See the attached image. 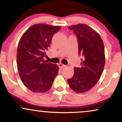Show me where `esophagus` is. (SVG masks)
Instances as JSON below:
<instances>
[{"label": "esophagus", "instance_id": "34e87169", "mask_svg": "<svg viewBox=\"0 0 122 122\" xmlns=\"http://www.w3.org/2000/svg\"><path fill=\"white\" fill-rule=\"evenodd\" d=\"M58 66H59V68H65L66 65L61 64V63H60V64H58Z\"/></svg>", "mask_w": 122, "mask_h": 122}]
</instances>
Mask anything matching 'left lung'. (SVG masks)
Wrapping results in <instances>:
<instances>
[{
  "instance_id": "obj_1",
  "label": "left lung",
  "mask_w": 122,
  "mask_h": 122,
  "mask_svg": "<svg viewBox=\"0 0 122 122\" xmlns=\"http://www.w3.org/2000/svg\"><path fill=\"white\" fill-rule=\"evenodd\" d=\"M77 38L79 54L82 58L80 68L75 67L73 77L68 82L73 91L84 93L90 90L100 79L105 65L103 42L100 35L85 24L69 27Z\"/></svg>"
}]
</instances>
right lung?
I'll list each match as a JSON object with an SVG mask.
<instances>
[{"label": "right lung", "instance_id": "right-lung-1", "mask_svg": "<svg viewBox=\"0 0 122 122\" xmlns=\"http://www.w3.org/2000/svg\"><path fill=\"white\" fill-rule=\"evenodd\" d=\"M60 29V26L36 24L20 38L16 54L18 71L23 83L32 92L48 91L58 74V65L46 62L43 58L53 35Z\"/></svg>", "mask_w": 122, "mask_h": 122}]
</instances>
